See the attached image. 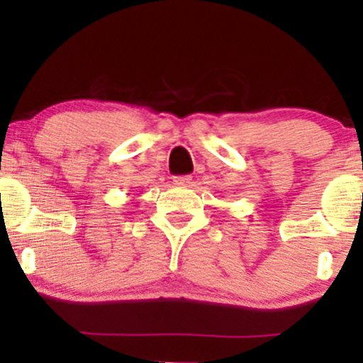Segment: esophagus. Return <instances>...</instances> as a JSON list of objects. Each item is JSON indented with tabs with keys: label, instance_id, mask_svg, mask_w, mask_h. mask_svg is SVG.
<instances>
[{
	"label": "esophagus",
	"instance_id": "1",
	"mask_svg": "<svg viewBox=\"0 0 363 363\" xmlns=\"http://www.w3.org/2000/svg\"><path fill=\"white\" fill-rule=\"evenodd\" d=\"M191 181H193V177H191V176H176V177H174V184H176V186H189Z\"/></svg>",
	"mask_w": 363,
	"mask_h": 363
}]
</instances>
